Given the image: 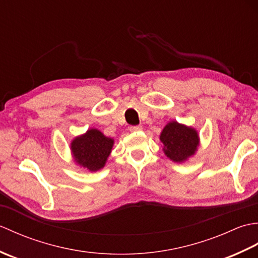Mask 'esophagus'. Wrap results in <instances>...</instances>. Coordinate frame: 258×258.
Segmentation results:
<instances>
[{"instance_id": "34e87169", "label": "esophagus", "mask_w": 258, "mask_h": 258, "mask_svg": "<svg viewBox=\"0 0 258 258\" xmlns=\"http://www.w3.org/2000/svg\"><path fill=\"white\" fill-rule=\"evenodd\" d=\"M142 130V126L141 125H132L130 126V131L131 132H139V131Z\"/></svg>"}]
</instances>
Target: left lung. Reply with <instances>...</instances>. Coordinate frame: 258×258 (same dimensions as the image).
Masks as SVG:
<instances>
[{
  "instance_id": "obj_1",
  "label": "left lung",
  "mask_w": 258,
  "mask_h": 258,
  "mask_svg": "<svg viewBox=\"0 0 258 258\" xmlns=\"http://www.w3.org/2000/svg\"><path fill=\"white\" fill-rule=\"evenodd\" d=\"M160 139L167 157L178 163L193 155L199 145V135L196 131L177 122L168 123L164 127Z\"/></svg>"
}]
</instances>
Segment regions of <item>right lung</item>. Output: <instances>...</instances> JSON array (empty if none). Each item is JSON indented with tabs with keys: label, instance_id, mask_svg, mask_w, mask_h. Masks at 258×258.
<instances>
[{
	"label": "right lung",
	"instance_id": "1",
	"mask_svg": "<svg viewBox=\"0 0 258 258\" xmlns=\"http://www.w3.org/2000/svg\"><path fill=\"white\" fill-rule=\"evenodd\" d=\"M114 141L104 136L100 131L92 128L87 133L76 138L72 144L73 155L76 163L90 171H97L105 165L112 151Z\"/></svg>",
	"mask_w": 258,
	"mask_h": 258
}]
</instances>
